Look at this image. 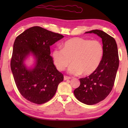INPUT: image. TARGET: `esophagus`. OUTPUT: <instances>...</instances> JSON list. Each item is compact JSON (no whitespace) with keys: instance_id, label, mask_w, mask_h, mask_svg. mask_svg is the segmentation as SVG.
Segmentation results:
<instances>
[{"instance_id":"obj_1","label":"esophagus","mask_w":128,"mask_h":128,"mask_svg":"<svg viewBox=\"0 0 128 128\" xmlns=\"http://www.w3.org/2000/svg\"><path fill=\"white\" fill-rule=\"evenodd\" d=\"M71 78L70 77H68V76H64V80H69V79H70Z\"/></svg>"}]
</instances>
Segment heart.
Returning <instances> with one entry per match:
<instances>
[{
    "instance_id": "1",
    "label": "heart",
    "mask_w": 128,
    "mask_h": 128,
    "mask_svg": "<svg viewBox=\"0 0 128 128\" xmlns=\"http://www.w3.org/2000/svg\"><path fill=\"white\" fill-rule=\"evenodd\" d=\"M103 54V44L99 41L75 37L66 41L62 48L54 50L52 58L58 70H64L72 62L69 72L88 76L98 69Z\"/></svg>"
}]
</instances>
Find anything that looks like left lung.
Listing matches in <instances>:
<instances>
[{"label":"left lung","instance_id":"8db88e82","mask_svg":"<svg viewBox=\"0 0 128 128\" xmlns=\"http://www.w3.org/2000/svg\"><path fill=\"white\" fill-rule=\"evenodd\" d=\"M86 33H94L102 40L104 54L98 69L88 77L80 78V85L74 90L78 100L88 105L103 100L112 91L119 66L118 46L115 40L100 30Z\"/></svg>","mask_w":128,"mask_h":128}]
</instances>
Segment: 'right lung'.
Segmentation results:
<instances>
[{
  "label": "right lung",
  "instance_id": "1",
  "mask_svg": "<svg viewBox=\"0 0 128 128\" xmlns=\"http://www.w3.org/2000/svg\"><path fill=\"white\" fill-rule=\"evenodd\" d=\"M64 36L40 26L26 30L16 37L10 68L17 89L26 100L41 104L52 98L64 76L54 64L50 46ZM36 58L35 67L28 70L23 64L30 52Z\"/></svg>",
  "mask_w": 128,
  "mask_h": 128
}]
</instances>
